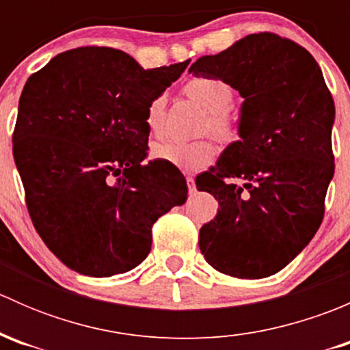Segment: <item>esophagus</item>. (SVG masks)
I'll list each match as a JSON object with an SVG mask.
<instances>
[{"instance_id":"34e87169","label":"esophagus","mask_w":350,"mask_h":350,"mask_svg":"<svg viewBox=\"0 0 350 350\" xmlns=\"http://www.w3.org/2000/svg\"><path fill=\"white\" fill-rule=\"evenodd\" d=\"M186 183H188V191H189V195H193V193L196 191L195 179H193V178H186Z\"/></svg>"}]
</instances>
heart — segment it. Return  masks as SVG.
I'll use <instances>...</instances> for the list:
<instances>
[{"instance_id":"1","label":"heart","mask_w":350,"mask_h":350,"mask_svg":"<svg viewBox=\"0 0 350 350\" xmlns=\"http://www.w3.org/2000/svg\"><path fill=\"white\" fill-rule=\"evenodd\" d=\"M183 93L206 111L204 130H210L221 140H235L239 137V125L228 113L234 101V90L230 84L217 77H193L183 88ZM165 101L162 96L154 98L146 111V126L150 135H159L164 125ZM215 149L208 140L178 142L159 140L150 147V157L183 171H196L204 167L213 159Z\"/></svg>"}]
</instances>
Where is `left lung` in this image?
<instances>
[{"instance_id":"left-lung-1","label":"left lung","mask_w":350,"mask_h":350,"mask_svg":"<svg viewBox=\"0 0 350 350\" xmlns=\"http://www.w3.org/2000/svg\"><path fill=\"white\" fill-rule=\"evenodd\" d=\"M188 72L227 81L243 98L241 140L196 178L218 200L217 217L200 230L201 254L228 276L276 274L319 230L334 178L335 107L322 70L295 42L252 33Z\"/></svg>"}]
</instances>
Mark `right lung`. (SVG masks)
<instances>
[{
  "mask_svg": "<svg viewBox=\"0 0 350 350\" xmlns=\"http://www.w3.org/2000/svg\"><path fill=\"white\" fill-rule=\"evenodd\" d=\"M188 64L144 69L122 51L83 47L28 77L13 157L31 221L69 269L108 278L137 267L155 220L188 198L178 169L142 164L147 107Z\"/></svg>",
  "mask_w": 350,
  "mask_h": 350,
  "instance_id": "right-lung-1",
  "label": "right lung"
}]
</instances>
